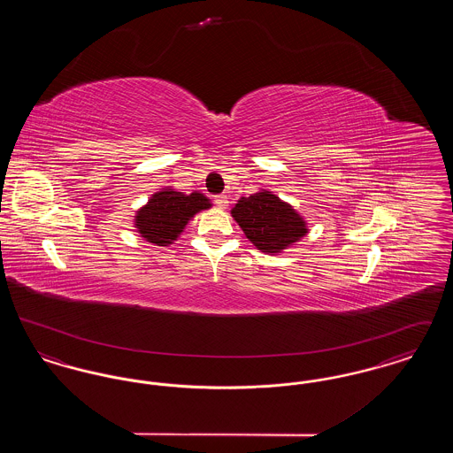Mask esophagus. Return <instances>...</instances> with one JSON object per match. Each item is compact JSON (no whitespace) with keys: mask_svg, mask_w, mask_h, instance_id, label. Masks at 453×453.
Returning a JSON list of instances; mask_svg holds the SVG:
<instances>
[{"mask_svg":"<svg viewBox=\"0 0 453 453\" xmlns=\"http://www.w3.org/2000/svg\"><path fill=\"white\" fill-rule=\"evenodd\" d=\"M214 202H216V205L219 209H227V205H229V198H227V195L224 194L217 195Z\"/></svg>","mask_w":453,"mask_h":453,"instance_id":"obj_1","label":"esophagus"}]
</instances>
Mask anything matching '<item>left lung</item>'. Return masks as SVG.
Returning a JSON list of instances; mask_svg holds the SVG:
<instances>
[{
	"instance_id": "8db88e82",
	"label": "left lung",
	"mask_w": 453,
	"mask_h": 453,
	"mask_svg": "<svg viewBox=\"0 0 453 453\" xmlns=\"http://www.w3.org/2000/svg\"><path fill=\"white\" fill-rule=\"evenodd\" d=\"M231 216L244 236L266 255L283 253L309 233L305 219L290 203L265 188L241 196L231 209Z\"/></svg>"
}]
</instances>
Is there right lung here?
Wrapping results in <instances>:
<instances>
[{"label": "right lung", "mask_w": 453, "mask_h": 453, "mask_svg": "<svg viewBox=\"0 0 453 453\" xmlns=\"http://www.w3.org/2000/svg\"><path fill=\"white\" fill-rule=\"evenodd\" d=\"M211 207V198L200 192L183 194L166 187L152 194L148 203L137 209L134 227L144 241L156 246H170L198 212Z\"/></svg>", "instance_id": "add662e5"}]
</instances>
